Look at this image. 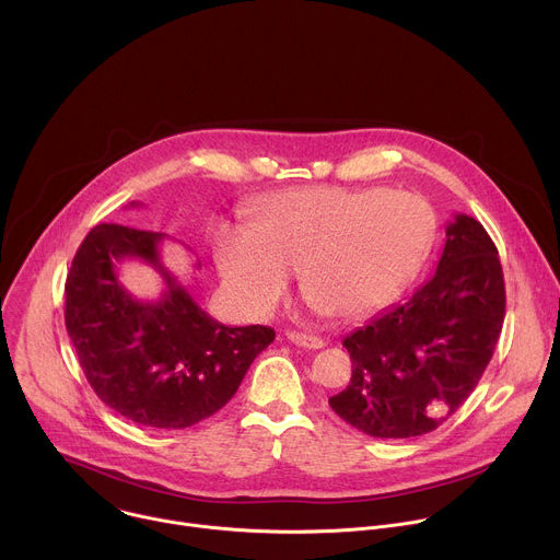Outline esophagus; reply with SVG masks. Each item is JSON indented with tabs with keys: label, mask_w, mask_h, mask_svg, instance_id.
Returning a JSON list of instances; mask_svg holds the SVG:
<instances>
[{
	"label": "esophagus",
	"mask_w": 560,
	"mask_h": 560,
	"mask_svg": "<svg viewBox=\"0 0 560 560\" xmlns=\"http://www.w3.org/2000/svg\"><path fill=\"white\" fill-rule=\"evenodd\" d=\"M290 343L299 346V348H307V350H322L326 343L322 337H314V335H301V332H288L285 335Z\"/></svg>",
	"instance_id": "esophagus-1"
}]
</instances>
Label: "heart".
I'll return each mask as SVG.
<instances>
[{
  "instance_id": "obj_1",
  "label": "heart",
  "mask_w": 560,
  "mask_h": 560,
  "mask_svg": "<svg viewBox=\"0 0 560 560\" xmlns=\"http://www.w3.org/2000/svg\"><path fill=\"white\" fill-rule=\"evenodd\" d=\"M436 242V212L415 192L314 186L261 203L248 228L221 225L214 261L248 312L272 310L290 272L312 307L332 318L372 314L421 272Z\"/></svg>"
}]
</instances>
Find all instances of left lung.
<instances>
[{
  "label": "left lung",
  "mask_w": 560,
  "mask_h": 560,
  "mask_svg": "<svg viewBox=\"0 0 560 560\" xmlns=\"http://www.w3.org/2000/svg\"><path fill=\"white\" fill-rule=\"evenodd\" d=\"M503 318L499 250L474 217L454 214L434 277L343 339L352 378L330 408L376 439L436 430L481 381Z\"/></svg>",
  "instance_id": "left-lung-1"
}]
</instances>
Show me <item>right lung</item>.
<instances>
[{"mask_svg":"<svg viewBox=\"0 0 560 560\" xmlns=\"http://www.w3.org/2000/svg\"><path fill=\"white\" fill-rule=\"evenodd\" d=\"M166 238L119 223L95 225L66 277L63 316L79 363L110 410L145 428L182 430L230 401L275 330L223 326L201 310L162 261ZM124 258L162 273L163 296L135 300L118 281Z\"/></svg>","mask_w":560,"mask_h":560,"instance_id":"1","label":"right lung"}]
</instances>
